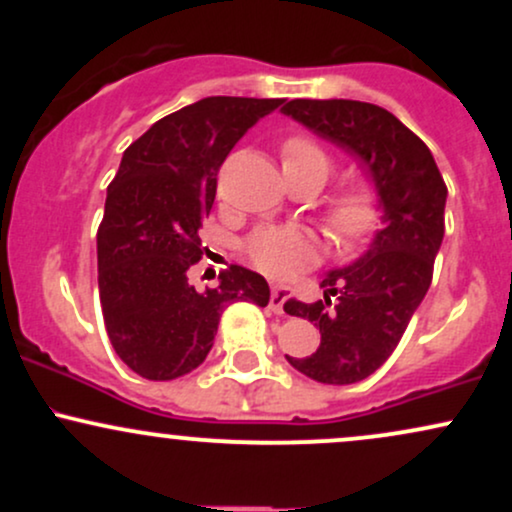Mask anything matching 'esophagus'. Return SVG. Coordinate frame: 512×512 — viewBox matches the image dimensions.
I'll return each mask as SVG.
<instances>
[{
  "mask_svg": "<svg viewBox=\"0 0 512 512\" xmlns=\"http://www.w3.org/2000/svg\"><path fill=\"white\" fill-rule=\"evenodd\" d=\"M284 303H286V289L284 286H274L272 293H269V308H272L276 315H281L284 313Z\"/></svg>",
  "mask_w": 512,
  "mask_h": 512,
  "instance_id": "1",
  "label": "esophagus"
}]
</instances>
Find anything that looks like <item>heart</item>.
I'll return each mask as SVG.
<instances>
[{"mask_svg": "<svg viewBox=\"0 0 512 512\" xmlns=\"http://www.w3.org/2000/svg\"><path fill=\"white\" fill-rule=\"evenodd\" d=\"M281 163L289 178H310L320 185L332 173L330 154L308 134H293L281 144ZM322 219L339 248L354 250L378 231L383 195L370 178H354L332 192ZM245 255L262 274L289 279L320 260V240L298 226H260L245 240Z\"/></svg>", "mask_w": 512, "mask_h": 512, "instance_id": "obj_1", "label": "heart"}]
</instances>
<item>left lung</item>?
<instances>
[{
    "instance_id": "obj_1",
    "label": "left lung",
    "mask_w": 512,
    "mask_h": 512,
    "mask_svg": "<svg viewBox=\"0 0 512 512\" xmlns=\"http://www.w3.org/2000/svg\"><path fill=\"white\" fill-rule=\"evenodd\" d=\"M281 113L361 158L383 195V228L366 255L322 279V301L284 303L322 337L315 354L286 356L291 366L317 383L351 385L392 356L424 301L443 243L448 187L428 146L380 105L296 98Z\"/></svg>"
}]
</instances>
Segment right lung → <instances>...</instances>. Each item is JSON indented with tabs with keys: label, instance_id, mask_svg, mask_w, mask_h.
Here are the masks:
<instances>
[{
	"label": "right lung",
	"instance_id": "right-lung-1",
	"mask_svg": "<svg viewBox=\"0 0 512 512\" xmlns=\"http://www.w3.org/2000/svg\"><path fill=\"white\" fill-rule=\"evenodd\" d=\"M284 98L211 96L158 120L127 146L98 226V293L115 354L146 380L202 366L233 301L269 303L264 276L231 264L216 289L187 281L202 260L221 163Z\"/></svg>",
	"mask_w": 512,
	"mask_h": 512
}]
</instances>
